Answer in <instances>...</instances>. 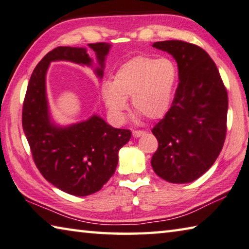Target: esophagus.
<instances>
[{
  "instance_id": "1",
  "label": "esophagus",
  "mask_w": 249,
  "mask_h": 249,
  "mask_svg": "<svg viewBox=\"0 0 249 249\" xmlns=\"http://www.w3.org/2000/svg\"><path fill=\"white\" fill-rule=\"evenodd\" d=\"M145 132L144 131H142V130H133L132 131V136L134 137V138H140L141 136H143Z\"/></svg>"
}]
</instances>
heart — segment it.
Returning a JSON list of instances; mask_svg holds the SVG:
<instances>
[{
	"label": "heart",
	"mask_w": 249,
	"mask_h": 249,
	"mask_svg": "<svg viewBox=\"0 0 249 249\" xmlns=\"http://www.w3.org/2000/svg\"><path fill=\"white\" fill-rule=\"evenodd\" d=\"M178 81V69L166 58L137 56L118 68L113 80H105L100 95L110 118L125 119L128 98L138 115L156 120L169 111Z\"/></svg>",
	"instance_id": "1"
}]
</instances>
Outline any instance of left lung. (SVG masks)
Segmentation results:
<instances>
[{
    "mask_svg": "<svg viewBox=\"0 0 249 249\" xmlns=\"http://www.w3.org/2000/svg\"><path fill=\"white\" fill-rule=\"evenodd\" d=\"M178 63L180 83L172 106L154 125L159 142L151 165L170 183H190L209 171L226 136L227 91L216 65L196 45L182 40L157 42Z\"/></svg>",
    "mask_w": 249,
    "mask_h": 249,
    "instance_id": "left-lung-1",
    "label": "left lung"
}]
</instances>
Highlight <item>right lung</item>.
<instances>
[{
  "mask_svg": "<svg viewBox=\"0 0 249 249\" xmlns=\"http://www.w3.org/2000/svg\"><path fill=\"white\" fill-rule=\"evenodd\" d=\"M88 47L95 52L96 65L86 47L59 46L45 55L31 76L22 113L24 133L39 172L57 189L76 196L96 193L108 182L118 165V152L131 138L130 130L113 128L98 115L68 125L53 120L46 93L48 67L60 60L75 63L92 67L101 79L111 45Z\"/></svg>",
  "mask_w": 249,
  "mask_h": 249,
  "instance_id": "obj_1",
  "label": "right lung"
}]
</instances>
